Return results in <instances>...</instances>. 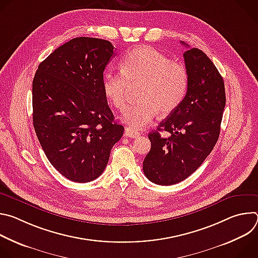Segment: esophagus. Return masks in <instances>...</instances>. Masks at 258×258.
<instances>
[{"label":"esophagus","mask_w":258,"mask_h":258,"mask_svg":"<svg viewBox=\"0 0 258 258\" xmlns=\"http://www.w3.org/2000/svg\"><path fill=\"white\" fill-rule=\"evenodd\" d=\"M124 136L127 137V138H133V139H136L140 136V133L133 130L132 127H125L124 130Z\"/></svg>","instance_id":"1"}]
</instances>
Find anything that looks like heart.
<instances>
[{"label":"heart","mask_w":258,"mask_h":258,"mask_svg":"<svg viewBox=\"0 0 258 258\" xmlns=\"http://www.w3.org/2000/svg\"><path fill=\"white\" fill-rule=\"evenodd\" d=\"M189 83L185 65L151 47L130 51L122 60L121 71L108 69L103 76L104 93L119 110L125 107L132 86L141 85L140 101L128 105L122 115L133 130L148 125L158 112L161 116L173 112L186 98Z\"/></svg>","instance_id":"heart-1"}]
</instances>
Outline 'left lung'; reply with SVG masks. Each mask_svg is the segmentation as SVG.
I'll use <instances>...</instances> for the list:
<instances>
[{"mask_svg":"<svg viewBox=\"0 0 258 258\" xmlns=\"http://www.w3.org/2000/svg\"><path fill=\"white\" fill-rule=\"evenodd\" d=\"M183 59L190 79L187 96L158 132L148 135L151 149L143 162L147 178L161 186L183 180L203 163L218 140L226 106L224 80L207 55L189 48ZM159 130L171 137L162 138Z\"/></svg>","mask_w":258,"mask_h":258,"instance_id":"8db88e82","label":"left lung"}]
</instances>
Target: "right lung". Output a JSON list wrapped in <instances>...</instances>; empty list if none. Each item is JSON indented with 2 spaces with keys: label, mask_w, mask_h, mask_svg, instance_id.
I'll use <instances>...</instances> for the list:
<instances>
[{
  "label": "right lung",
  "mask_w": 258,
  "mask_h": 258,
  "mask_svg": "<svg viewBox=\"0 0 258 258\" xmlns=\"http://www.w3.org/2000/svg\"><path fill=\"white\" fill-rule=\"evenodd\" d=\"M113 49L102 39H72L50 54L33 78L35 134L51 164L72 181L100 176L124 132L103 90Z\"/></svg>",
  "instance_id": "1"
}]
</instances>
